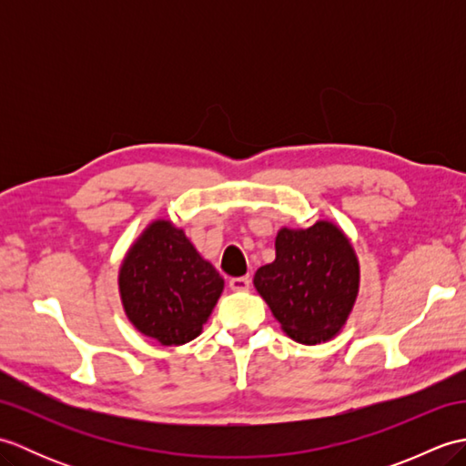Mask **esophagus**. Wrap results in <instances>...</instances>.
Instances as JSON below:
<instances>
[{"instance_id": "34e87169", "label": "esophagus", "mask_w": 466, "mask_h": 466, "mask_svg": "<svg viewBox=\"0 0 466 466\" xmlns=\"http://www.w3.org/2000/svg\"><path fill=\"white\" fill-rule=\"evenodd\" d=\"M230 289L234 292H244L250 289V279L248 276H238V279H230Z\"/></svg>"}]
</instances>
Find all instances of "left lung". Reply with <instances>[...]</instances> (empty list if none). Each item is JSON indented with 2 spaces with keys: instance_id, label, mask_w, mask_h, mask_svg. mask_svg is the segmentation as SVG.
Returning <instances> with one entry per match:
<instances>
[{
  "instance_id": "8db88e82",
  "label": "left lung",
  "mask_w": 466,
  "mask_h": 466,
  "mask_svg": "<svg viewBox=\"0 0 466 466\" xmlns=\"http://www.w3.org/2000/svg\"><path fill=\"white\" fill-rule=\"evenodd\" d=\"M276 258L254 274V289L280 329L300 344L339 336L360 290V264L340 226L319 220L309 228L282 226Z\"/></svg>"
}]
</instances>
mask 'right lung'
<instances>
[{"instance_id": "obj_1", "label": "right lung", "mask_w": 466, "mask_h": 466, "mask_svg": "<svg viewBox=\"0 0 466 466\" xmlns=\"http://www.w3.org/2000/svg\"><path fill=\"white\" fill-rule=\"evenodd\" d=\"M117 290L137 332L162 346H180L202 334L224 279L198 254L182 228L160 218L127 248Z\"/></svg>"}]
</instances>
